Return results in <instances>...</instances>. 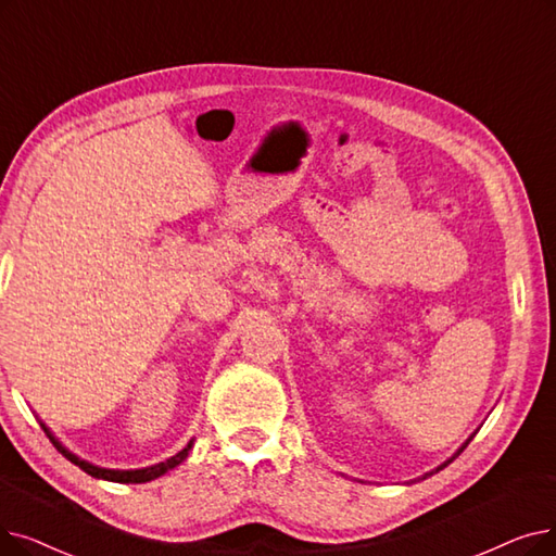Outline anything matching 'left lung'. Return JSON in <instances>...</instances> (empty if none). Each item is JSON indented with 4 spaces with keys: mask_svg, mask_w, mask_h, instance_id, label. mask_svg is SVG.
Wrapping results in <instances>:
<instances>
[{
    "mask_svg": "<svg viewBox=\"0 0 556 556\" xmlns=\"http://www.w3.org/2000/svg\"><path fill=\"white\" fill-rule=\"evenodd\" d=\"M472 439H475V433H472V437H470V439H468V441H466V443H464V445H462V447H458V450H456V452H454V454H452V456H450V458H447V462H445V464H441V466H439V468H437V470H431V472H427V475H425V477H429V475H433V472H439V470H443V468H445V466H447V464H452V462H454V458H456V456H458V454H462V452H464V450H466V447H468V443H470V441H472ZM425 477H422V479H425Z\"/></svg>",
    "mask_w": 556,
    "mask_h": 556,
    "instance_id": "1",
    "label": "left lung"
}]
</instances>
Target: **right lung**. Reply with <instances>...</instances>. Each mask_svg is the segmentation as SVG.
I'll use <instances>...</instances> for the list:
<instances>
[{
	"mask_svg": "<svg viewBox=\"0 0 556 556\" xmlns=\"http://www.w3.org/2000/svg\"><path fill=\"white\" fill-rule=\"evenodd\" d=\"M40 427L45 429V433H47V439L52 441V445L67 458V462H72L75 466H79L84 472H88L90 477H94V479H106V481H117V484H144V481H152V479H156V477H161V475H165L167 470H173V468H177L179 464H184L186 462V456H188V452H190V447L195 445V439H190L188 441V445L181 450V452H177L175 456H170V458H165V462H161V464H154V466H148V468H136V470H113V468H102V466H94V464H90V462H86V458H81V456H77L75 452H70L56 437L54 433L50 431V427H47L45 422H40Z\"/></svg>",
	"mask_w": 556,
	"mask_h": 556,
	"instance_id": "right-lung-1",
	"label": "right lung"
}]
</instances>
